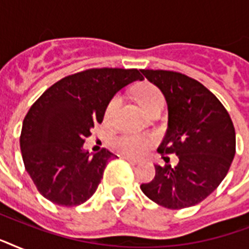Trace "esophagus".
Returning a JSON list of instances; mask_svg holds the SVG:
<instances>
[{"label": "esophagus", "instance_id": "obj_1", "mask_svg": "<svg viewBox=\"0 0 249 249\" xmlns=\"http://www.w3.org/2000/svg\"><path fill=\"white\" fill-rule=\"evenodd\" d=\"M121 158L126 160V161H129V163H132V164H138V163H140V160L133 159V158H129V156H121Z\"/></svg>", "mask_w": 249, "mask_h": 249}]
</instances>
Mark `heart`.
I'll list each match as a JSON object with an SVG mask.
<instances>
[{
    "mask_svg": "<svg viewBox=\"0 0 249 249\" xmlns=\"http://www.w3.org/2000/svg\"><path fill=\"white\" fill-rule=\"evenodd\" d=\"M137 99L140 102L141 107L147 112L148 109L155 106H163L164 98L163 94L156 86L151 84H142L137 89ZM121 105V97L116 95L109 101L107 109H106V117L111 119ZM155 142L154 137L146 136V134H123L116 137L113 140V146L117 151L128 156H141L143 155L152 143Z\"/></svg>",
    "mask_w": 249,
    "mask_h": 249,
    "instance_id": "b5f03b06",
    "label": "heart"
}]
</instances>
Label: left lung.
<instances>
[{
    "mask_svg": "<svg viewBox=\"0 0 249 249\" xmlns=\"http://www.w3.org/2000/svg\"><path fill=\"white\" fill-rule=\"evenodd\" d=\"M168 106V130L158 152L176 154L174 168L155 165V178L141 190L169 209L200 203L226 177L235 155V129L216 95L199 81L173 71L143 70Z\"/></svg>",
    "mask_w": 249,
    "mask_h": 249,
    "instance_id": "left-lung-1",
    "label": "left lung"
}]
</instances>
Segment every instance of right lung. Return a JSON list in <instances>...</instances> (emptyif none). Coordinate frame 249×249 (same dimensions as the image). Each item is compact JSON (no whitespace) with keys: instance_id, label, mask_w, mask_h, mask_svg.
I'll list each match as a JSON object with an SVG mask.
<instances>
[{"instance_id":"obj_1","label":"right lung","mask_w":249,"mask_h":249,"mask_svg":"<svg viewBox=\"0 0 249 249\" xmlns=\"http://www.w3.org/2000/svg\"><path fill=\"white\" fill-rule=\"evenodd\" d=\"M138 80H143L138 70H86L59 80L33 103L21 126L20 151L42 196L63 207L93 196L115 155L106 148L89 154L85 138L103 121L115 94Z\"/></svg>"}]
</instances>
